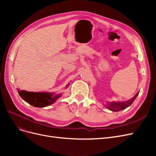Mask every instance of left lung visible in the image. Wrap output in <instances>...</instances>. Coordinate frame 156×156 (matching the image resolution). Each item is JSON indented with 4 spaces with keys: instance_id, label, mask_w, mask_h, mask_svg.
I'll return each mask as SVG.
<instances>
[{
    "instance_id": "8db88e82",
    "label": "left lung",
    "mask_w": 156,
    "mask_h": 156,
    "mask_svg": "<svg viewBox=\"0 0 156 156\" xmlns=\"http://www.w3.org/2000/svg\"><path fill=\"white\" fill-rule=\"evenodd\" d=\"M138 94H139V92L136 93V95L133 98H132L131 100L127 101H122V102H115L114 101V102H111L110 103H108L107 107L109 110L112 111H115V112L125 109L126 108L130 106L132 104V103L134 101V100H135V98H136V96H138Z\"/></svg>"
}]
</instances>
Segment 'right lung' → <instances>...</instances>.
Returning <instances> with one entry per match:
<instances>
[{
	"label": "right lung",
	"instance_id": "right-lung-1",
	"mask_svg": "<svg viewBox=\"0 0 156 156\" xmlns=\"http://www.w3.org/2000/svg\"><path fill=\"white\" fill-rule=\"evenodd\" d=\"M69 84L66 85L68 87ZM18 93L21 98L26 102L36 107H44L49 106L60 96V94L55 95L54 93L51 92H34L25 90H20L17 89Z\"/></svg>",
	"mask_w": 156,
	"mask_h": 156
}]
</instances>
